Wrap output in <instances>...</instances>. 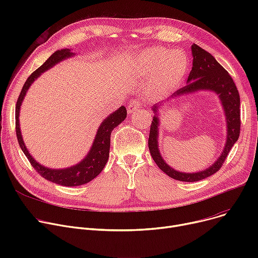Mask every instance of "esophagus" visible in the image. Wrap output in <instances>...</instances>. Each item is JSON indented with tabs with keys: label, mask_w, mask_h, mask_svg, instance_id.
Returning a JSON list of instances; mask_svg holds the SVG:
<instances>
[{
	"label": "esophagus",
	"mask_w": 258,
	"mask_h": 258,
	"mask_svg": "<svg viewBox=\"0 0 258 258\" xmlns=\"http://www.w3.org/2000/svg\"><path fill=\"white\" fill-rule=\"evenodd\" d=\"M139 106H140V103H139V101H132L130 104H128V106H127V112H128V114H132V113H135L136 111H138L139 110Z\"/></svg>",
	"instance_id": "obj_1"
}]
</instances>
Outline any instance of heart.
<instances>
[{
	"label": "heart",
	"instance_id": "1",
	"mask_svg": "<svg viewBox=\"0 0 258 258\" xmlns=\"http://www.w3.org/2000/svg\"><path fill=\"white\" fill-rule=\"evenodd\" d=\"M130 66L136 76L147 77L144 85L147 96L158 99L180 87L188 72L189 59L181 49L151 47L135 54Z\"/></svg>",
	"mask_w": 258,
	"mask_h": 258
}]
</instances>
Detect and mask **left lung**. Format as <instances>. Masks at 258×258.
<instances>
[{"mask_svg": "<svg viewBox=\"0 0 258 258\" xmlns=\"http://www.w3.org/2000/svg\"><path fill=\"white\" fill-rule=\"evenodd\" d=\"M191 54L194 57L192 69L188 75L187 85L173 93L168 99L152 106L154 117L150 138H148V148L159 168L168 177L183 182H197L206 179L218 171L223 165L230 150L237 141L240 131V99L233 79L209 52L198 45H191ZM199 91L214 92L219 96L226 119V142L221 155L210 167L196 173H183L168 166L160 155L158 148L160 110L172 99Z\"/></svg>", "mask_w": 258, "mask_h": 258, "instance_id": "left-lung-1", "label": "left lung"}]
</instances>
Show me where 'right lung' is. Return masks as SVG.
I'll return each mask as SVG.
<instances>
[{
  "instance_id": "obj_1",
  "label": "right lung",
  "mask_w": 258,
  "mask_h": 258,
  "mask_svg": "<svg viewBox=\"0 0 258 258\" xmlns=\"http://www.w3.org/2000/svg\"><path fill=\"white\" fill-rule=\"evenodd\" d=\"M76 54L72 52L71 49H60L54 52L52 55L40 66L36 71H34L28 78L21 91L19 96L17 106H16V130L17 137L25 156L28 158L31 165L35 170L48 181L56 183L61 186H79L84 185L95 179L104 168L110 155V145H111V133L118 126L122 121L126 118V108L121 105L118 110L105 117L100 123L96 135H95L92 146L89 150L86 157L78 162L77 164L66 168H50L40 163L31 156L28 148H27L21 132L20 125V112L21 106L25 99L27 92L34 81L42 75L44 72L48 71L55 64L59 63L62 60H66L70 57L75 56Z\"/></svg>"
}]
</instances>
